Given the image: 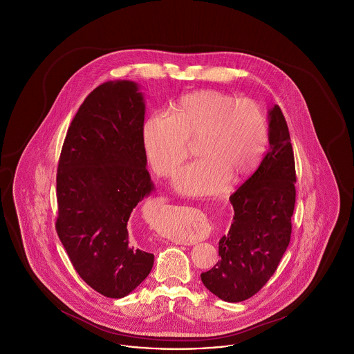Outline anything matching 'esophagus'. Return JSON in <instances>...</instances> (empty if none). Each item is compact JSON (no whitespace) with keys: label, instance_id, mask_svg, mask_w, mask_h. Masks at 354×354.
I'll return each instance as SVG.
<instances>
[{"label":"esophagus","instance_id":"34e87169","mask_svg":"<svg viewBox=\"0 0 354 354\" xmlns=\"http://www.w3.org/2000/svg\"><path fill=\"white\" fill-rule=\"evenodd\" d=\"M198 241L196 240H182V244H187V245H192V244H196Z\"/></svg>","mask_w":354,"mask_h":354}]
</instances>
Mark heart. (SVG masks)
<instances>
[{"label": "heart", "instance_id": "heart-1", "mask_svg": "<svg viewBox=\"0 0 354 354\" xmlns=\"http://www.w3.org/2000/svg\"><path fill=\"white\" fill-rule=\"evenodd\" d=\"M143 147L152 171L171 178L196 140L198 160L180 171L176 188L187 195H211L227 183L237 185L257 167L268 139L263 109L252 100L204 90L187 94L153 114L142 129Z\"/></svg>", "mask_w": 354, "mask_h": 354}]
</instances>
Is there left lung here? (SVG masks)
<instances>
[{"label": "left lung", "instance_id": "obj_1", "mask_svg": "<svg viewBox=\"0 0 354 354\" xmlns=\"http://www.w3.org/2000/svg\"><path fill=\"white\" fill-rule=\"evenodd\" d=\"M296 169L281 109L270 110V150L230 196L234 221L219 240L220 260L201 274L203 284L228 303L244 301L272 277L286 251L296 202Z\"/></svg>", "mask_w": 354, "mask_h": 354}]
</instances>
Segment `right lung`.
Returning <instances> with one entry per match:
<instances>
[{"label":"right lung","instance_id":"1","mask_svg":"<svg viewBox=\"0 0 354 354\" xmlns=\"http://www.w3.org/2000/svg\"><path fill=\"white\" fill-rule=\"evenodd\" d=\"M143 123L136 84H101L71 120L58 160L57 234L81 279L110 299L133 292L153 266L127 231L136 204L153 189Z\"/></svg>","mask_w":354,"mask_h":354}]
</instances>
